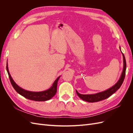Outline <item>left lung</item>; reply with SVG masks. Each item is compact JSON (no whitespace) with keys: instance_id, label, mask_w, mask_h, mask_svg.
<instances>
[{"instance_id":"1","label":"left lung","mask_w":133,"mask_h":133,"mask_svg":"<svg viewBox=\"0 0 133 133\" xmlns=\"http://www.w3.org/2000/svg\"><path fill=\"white\" fill-rule=\"evenodd\" d=\"M122 54L123 56L124 68H123V70L122 72L121 77H120V79L119 80V81L117 82V83H116L113 87L110 88V89H109L105 91L99 92V93L95 94H81L79 93V92L77 91V90H76V94H77V95L80 99H82V100H84V101H86L89 103L99 102V101H101V100H104L109 98L112 94H113L115 92H116V90H118L119 89L120 87L122 85L125 78V71H126V68H127L125 58L124 55L123 54V53Z\"/></svg>"}]
</instances>
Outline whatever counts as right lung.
<instances>
[{
    "mask_svg": "<svg viewBox=\"0 0 133 133\" xmlns=\"http://www.w3.org/2000/svg\"><path fill=\"white\" fill-rule=\"evenodd\" d=\"M6 70L9 75L10 83L12 86L14 88V89L16 90V91H17L18 93L21 94V95H22L24 97H25L28 99L38 102L46 101V100H49L52 97H53L56 94V92H57V84L60 76H59V77L55 80V81L53 83V86H52L49 89L41 92H32L22 89V88L19 87L17 84L14 82V80L12 79L9 72L8 68V64L6 65Z\"/></svg>",
    "mask_w": 133,
    "mask_h": 133,
    "instance_id": "obj_1",
    "label": "right lung"
}]
</instances>
